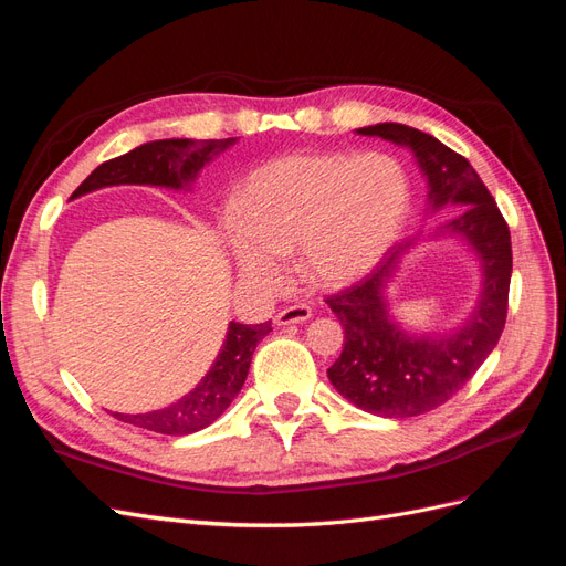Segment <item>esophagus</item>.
Here are the masks:
<instances>
[{
    "mask_svg": "<svg viewBox=\"0 0 566 566\" xmlns=\"http://www.w3.org/2000/svg\"><path fill=\"white\" fill-rule=\"evenodd\" d=\"M312 318V306L306 304H293V306H285L283 312H279L276 316V325H290V323H304Z\"/></svg>",
    "mask_w": 566,
    "mask_h": 566,
    "instance_id": "1",
    "label": "esophagus"
}]
</instances>
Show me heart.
Masks as SVG:
<instances>
[{
	"label": "heart",
	"instance_id": "heart-1",
	"mask_svg": "<svg viewBox=\"0 0 566 566\" xmlns=\"http://www.w3.org/2000/svg\"><path fill=\"white\" fill-rule=\"evenodd\" d=\"M410 181L385 153H304L262 165L235 198L233 260L245 279L279 287L300 252L321 287L364 279L399 241Z\"/></svg>",
	"mask_w": 566,
	"mask_h": 566
}]
</instances>
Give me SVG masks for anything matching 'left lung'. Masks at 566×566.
<instances>
[{
	"label": "left lung",
	"instance_id": "1",
	"mask_svg": "<svg viewBox=\"0 0 566 566\" xmlns=\"http://www.w3.org/2000/svg\"><path fill=\"white\" fill-rule=\"evenodd\" d=\"M356 132L413 153L427 179L430 210L455 208L437 235L462 238L482 269L472 314L443 335L410 333L389 314L387 285L416 238L394 248L366 279L325 300L345 328V349L328 368L333 387L366 413L413 418L455 397L499 345L512 276L510 229L474 167L432 134L399 123Z\"/></svg>",
	"mask_w": 566,
	"mask_h": 566
}]
</instances>
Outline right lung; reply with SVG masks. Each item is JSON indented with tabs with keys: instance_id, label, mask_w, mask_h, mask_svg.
I'll use <instances>...</instances> for the list:
<instances>
[{
	"instance_id": "right-lung-1",
	"label": "right lung",
	"mask_w": 566,
	"mask_h": 566,
	"mask_svg": "<svg viewBox=\"0 0 566 566\" xmlns=\"http://www.w3.org/2000/svg\"><path fill=\"white\" fill-rule=\"evenodd\" d=\"M233 144L235 139L148 142L125 153V156L98 165L94 172L77 186V191L71 198L87 196L92 191H98V188L119 184L163 186L181 191V188H191L200 169ZM269 333L271 321L256 325L231 321L227 339L224 345H221L212 368L205 373V378L188 391L186 397L160 410H150V413L113 416L134 427H144V430L169 437H184L205 430V427L212 424L221 413H224L231 401L238 397V391L243 389L254 347L260 345V339H264Z\"/></svg>"
}]
</instances>
